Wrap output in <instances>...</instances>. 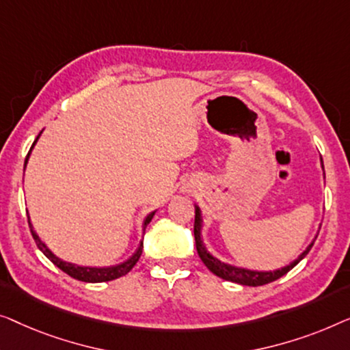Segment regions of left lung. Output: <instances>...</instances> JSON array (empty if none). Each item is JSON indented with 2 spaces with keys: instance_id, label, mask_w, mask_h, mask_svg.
Wrapping results in <instances>:
<instances>
[{
  "instance_id": "8db88e82",
  "label": "left lung",
  "mask_w": 350,
  "mask_h": 350,
  "mask_svg": "<svg viewBox=\"0 0 350 350\" xmlns=\"http://www.w3.org/2000/svg\"><path fill=\"white\" fill-rule=\"evenodd\" d=\"M322 168H323V161H322ZM201 226H203V220H201V211L198 206H195V225H193V233H195V243H196V250H198V255L211 273H214L219 278H222L225 280H230V282H236L241 285H250V287H258V285H265L273 282V280L282 278L284 274H287L290 269L301 262V260L306 257L309 250L314 245V241L308 245V249L299 255V257L288 265V267L275 269V271H250V269H244V268H238L233 267V265L224 263L220 262L219 258H215L211 255L208 250H206L203 239H201ZM317 238V236H316Z\"/></svg>"
}]
</instances>
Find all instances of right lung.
I'll return each mask as SVG.
<instances>
[{
  "label": "right lung",
  "instance_id": "right-lung-1",
  "mask_svg": "<svg viewBox=\"0 0 350 350\" xmlns=\"http://www.w3.org/2000/svg\"><path fill=\"white\" fill-rule=\"evenodd\" d=\"M39 137V136H38ZM38 137L34 139V142L38 141ZM33 142V146H34ZM31 146V149H33ZM31 149H29V152H31ZM29 152L25 159V166H27V161H28V157H29ZM155 213H150L149 215H147L146 220H144V228L147 226V224L150 222L152 217H154ZM28 224H29V219H28ZM29 230H31V234H33V239L34 243H36V245L39 247V250L46 255V257L51 260V262L55 265V267H58L62 269L63 273H66L68 275H71V278H75L77 280H82V282H107V280H112V279H117V278H122V275H125L126 273L131 271V268L135 267V265L137 263V260H139L141 254H142V241L139 244V247H137V250L135 254L131 255L130 258L126 260V262L120 263V265H116V267H109V268H90V267H79V265H72V263H68V262H63V260H60L57 257V255H53L51 250L47 249V245L42 243L41 239H39V236L34 233L33 226L31 224H29Z\"/></svg>",
  "mask_w": 350,
  "mask_h": 350
}]
</instances>
